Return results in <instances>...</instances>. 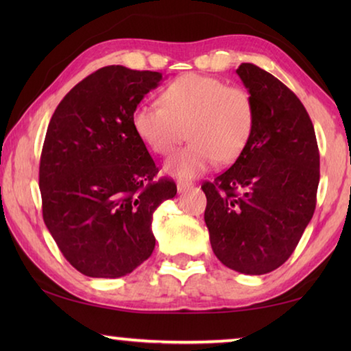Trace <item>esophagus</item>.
Instances as JSON below:
<instances>
[{"label":"esophagus","instance_id":"1","mask_svg":"<svg viewBox=\"0 0 351 351\" xmlns=\"http://www.w3.org/2000/svg\"><path fill=\"white\" fill-rule=\"evenodd\" d=\"M176 189L178 192L182 193V192H187L189 189H192V182H187V181H178L176 184Z\"/></svg>","mask_w":351,"mask_h":351}]
</instances>
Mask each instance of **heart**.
Here are the masks:
<instances>
[{"mask_svg":"<svg viewBox=\"0 0 351 351\" xmlns=\"http://www.w3.org/2000/svg\"><path fill=\"white\" fill-rule=\"evenodd\" d=\"M138 138L158 154H169L186 138L189 144L170 156L164 169L192 180L217 161L232 162L245 150L255 127V104L241 86L201 74H186L167 85L161 102H144L133 111Z\"/></svg>","mask_w":351,"mask_h":351,"instance_id":"b5f03b06","label":"heart"}]
</instances>
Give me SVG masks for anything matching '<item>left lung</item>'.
<instances>
[{
    "instance_id": "obj_1",
    "label": "left lung",
    "mask_w": 351,
    "mask_h": 351,
    "mask_svg": "<svg viewBox=\"0 0 351 351\" xmlns=\"http://www.w3.org/2000/svg\"><path fill=\"white\" fill-rule=\"evenodd\" d=\"M237 74L255 104V127L232 167L201 189L213 254L261 276L287 261L316 209L319 148L310 116L287 85L252 63Z\"/></svg>"
}]
</instances>
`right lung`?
<instances>
[{
  "label": "right lung",
  "instance_id": "obj_1",
  "mask_svg": "<svg viewBox=\"0 0 351 351\" xmlns=\"http://www.w3.org/2000/svg\"><path fill=\"white\" fill-rule=\"evenodd\" d=\"M161 73L100 68L58 104L40 158L43 219L63 257L88 277L127 276L154 249L153 212L176 195L133 128Z\"/></svg>",
  "mask_w": 351,
  "mask_h": 351
}]
</instances>
